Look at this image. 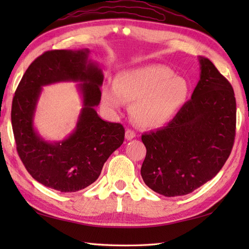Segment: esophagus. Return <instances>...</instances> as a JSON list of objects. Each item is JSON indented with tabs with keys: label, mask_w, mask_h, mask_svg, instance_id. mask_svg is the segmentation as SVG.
I'll return each mask as SVG.
<instances>
[{
	"label": "esophagus",
	"mask_w": 249,
	"mask_h": 249,
	"mask_svg": "<svg viewBox=\"0 0 249 249\" xmlns=\"http://www.w3.org/2000/svg\"><path fill=\"white\" fill-rule=\"evenodd\" d=\"M136 137V133L134 130H131V129H127L126 130V133H125V138L127 139V140H131V139H134Z\"/></svg>",
	"instance_id": "1"
}]
</instances>
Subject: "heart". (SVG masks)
Returning <instances> with one entry per match:
<instances>
[{
	"mask_svg": "<svg viewBox=\"0 0 249 249\" xmlns=\"http://www.w3.org/2000/svg\"><path fill=\"white\" fill-rule=\"evenodd\" d=\"M190 84L186 78L174 75L162 65H146L120 71L114 86L103 89V104L119 111L124 102H134L131 118L144 128H160L168 124L188 102Z\"/></svg>",
	"mask_w": 249,
	"mask_h": 249,
	"instance_id": "1",
	"label": "heart"
}]
</instances>
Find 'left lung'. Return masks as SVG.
Masks as SVG:
<instances>
[{"mask_svg": "<svg viewBox=\"0 0 249 249\" xmlns=\"http://www.w3.org/2000/svg\"><path fill=\"white\" fill-rule=\"evenodd\" d=\"M200 79L192 99L160 129L142 135L144 183L165 197L193 193L225 165L235 136L236 103L229 81L199 56Z\"/></svg>", "mask_w": 249, "mask_h": 249, "instance_id": "left-lung-1", "label": "left lung"}]
</instances>
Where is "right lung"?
<instances>
[{"mask_svg": "<svg viewBox=\"0 0 249 249\" xmlns=\"http://www.w3.org/2000/svg\"><path fill=\"white\" fill-rule=\"evenodd\" d=\"M89 54V49L45 52L26 70L13 99L12 125L21 160L37 182L61 193H75L96 181L124 141L123 125L104 121L95 110L104 73ZM59 82L78 83L83 108L73 133L52 142L36 131L34 116L42 87Z\"/></svg>", "mask_w": 249, "mask_h": 249, "instance_id": "1", "label": "right lung"}]
</instances>
